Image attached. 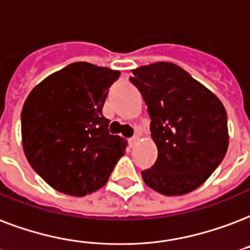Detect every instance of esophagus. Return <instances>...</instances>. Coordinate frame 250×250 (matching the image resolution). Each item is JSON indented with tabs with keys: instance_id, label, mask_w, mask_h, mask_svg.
I'll list each match as a JSON object with an SVG mask.
<instances>
[{
	"instance_id": "1",
	"label": "esophagus",
	"mask_w": 250,
	"mask_h": 250,
	"mask_svg": "<svg viewBox=\"0 0 250 250\" xmlns=\"http://www.w3.org/2000/svg\"><path fill=\"white\" fill-rule=\"evenodd\" d=\"M138 140H139V136H138V135H133L132 138H131V139H129V140H128V142H129V146H135V144H136V143H138Z\"/></svg>"
}]
</instances>
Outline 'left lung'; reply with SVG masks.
I'll return each instance as SVG.
<instances>
[{
	"label": "left lung",
	"mask_w": 250,
	"mask_h": 250,
	"mask_svg": "<svg viewBox=\"0 0 250 250\" xmlns=\"http://www.w3.org/2000/svg\"><path fill=\"white\" fill-rule=\"evenodd\" d=\"M129 81L142 93L157 146L156 163L142 171L149 188L182 195L199 188L226 156L227 112L218 97L171 62L132 70Z\"/></svg>",
	"instance_id": "1"
}]
</instances>
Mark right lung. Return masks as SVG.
<instances>
[{
  "instance_id": "add662e5",
  "label": "right lung",
  "mask_w": 250,
  "mask_h": 250,
  "mask_svg": "<svg viewBox=\"0 0 250 250\" xmlns=\"http://www.w3.org/2000/svg\"><path fill=\"white\" fill-rule=\"evenodd\" d=\"M121 72L73 62L36 85L21 123L32 169L60 193L83 197L107 182L125 144L108 132L102 114L108 89Z\"/></svg>"
}]
</instances>
